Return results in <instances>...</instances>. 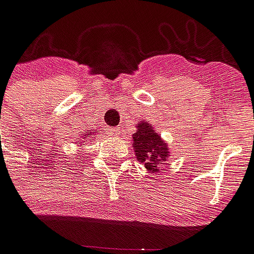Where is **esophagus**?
<instances>
[{
	"instance_id": "34e87169",
	"label": "esophagus",
	"mask_w": 254,
	"mask_h": 254,
	"mask_svg": "<svg viewBox=\"0 0 254 254\" xmlns=\"http://www.w3.org/2000/svg\"><path fill=\"white\" fill-rule=\"evenodd\" d=\"M110 133H111V136H120V133H121V129L120 127H111L110 129Z\"/></svg>"
}]
</instances>
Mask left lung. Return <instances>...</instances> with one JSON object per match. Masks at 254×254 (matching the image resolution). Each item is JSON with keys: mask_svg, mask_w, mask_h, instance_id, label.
<instances>
[{"mask_svg": "<svg viewBox=\"0 0 254 254\" xmlns=\"http://www.w3.org/2000/svg\"><path fill=\"white\" fill-rule=\"evenodd\" d=\"M133 148L137 160L147 170L158 171V166L165 165L170 156V148L154 127L147 121L136 124V133H133Z\"/></svg>", "mask_w": 254, "mask_h": 254, "instance_id": "left-lung-1", "label": "left lung"}]
</instances>
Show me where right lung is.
Wrapping results in <instances>:
<instances>
[{
    "instance_id": "1",
    "label": "right lung",
    "mask_w": 254,
    "mask_h": 254,
    "mask_svg": "<svg viewBox=\"0 0 254 254\" xmlns=\"http://www.w3.org/2000/svg\"><path fill=\"white\" fill-rule=\"evenodd\" d=\"M81 134H83V136H80V137H78V140L76 141V144H77V147H81V149H83L84 147H85V144H88L89 141L92 143L94 137L96 136V134H98V130H94V129H92L91 132L85 130V132H83ZM81 152H83V151H81Z\"/></svg>"
}]
</instances>
